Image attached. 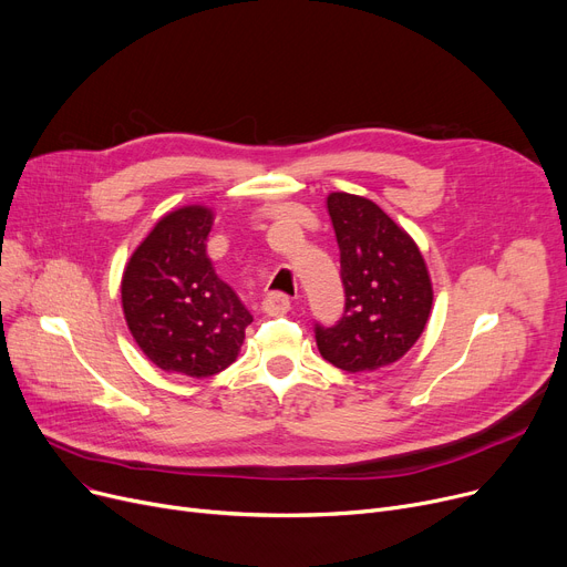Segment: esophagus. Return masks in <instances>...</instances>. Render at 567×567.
<instances>
[{
	"label": "esophagus",
	"mask_w": 567,
	"mask_h": 567,
	"mask_svg": "<svg viewBox=\"0 0 567 567\" xmlns=\"http://www.w3.org/2000/svg\"><path fill=\"white\" fill-rule=\"evenodd\" d=\"M290 309V297L284 292H268L262 299V311L268 316H284Z\"/></svg>",
	"instance_id": "34e87169"
}]
</instances>
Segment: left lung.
I'll return each mask as SVG.
<instances>
[{
    "label": "left lung",
    "mask_w": 567,
    "mask_h": 567,
    "mask_svg": "<svg viewBox=\"0 0 567 567\" xmlns=\"http://www.w3.org/2000/svg\"><path fill=\"white\" fill-rule=\"evenodd\" d=\"M327 208L341 251L346 307L334 324H313L316 343L341 371H375L423 334L432 284L414 240L369 198L334 192Z\"/></svg>",
    "instance_id": "8db88e82"
}]
</instances>
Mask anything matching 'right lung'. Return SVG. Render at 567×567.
I'll list each match as a JSON object with an SVG mask.
<instances>
[{
  "label": "right lung",
  "mask_w": 567,
  "mask_h": 567,
  "mask_svg": "<svg viewBox=\"0 0 567 567\" xmlns=\"http://www.w3.org/2000/svg\"><path fill=\"white\" fill-rule=\"evenodd\" d=\"M213 213L187 206L162 217L132 254L121 299L127 327L162 371L210 378L236 361L254 320L206 256Z\"/></svg>",
  "instance_id": "1"
}]
</instances>
